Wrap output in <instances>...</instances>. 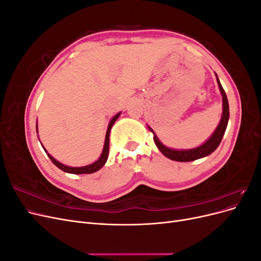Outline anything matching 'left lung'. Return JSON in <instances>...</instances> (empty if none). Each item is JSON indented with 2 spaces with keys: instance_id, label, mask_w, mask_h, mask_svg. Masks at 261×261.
Returning <instances> with one entry per match:
<instances>
[{
  "instance_id": "left-lung-1",
  "label": "left lung",
  "mask_w": 261,
  "mask_h": 261,
  "mask_svg": "<svg viewBox=\"0 0 261 261\" xmlns=\"http://www.w3.org/2000/svg\"><path fill=\"white\" fill-rule=\"evenodd\" d=\"M217 77V82H218V86L219 89L221 91V94H222V116H221V120L219 125L217 126L216 130L212 133V135L209 137L208 140L204 141L202 145H200L199 147H196L193 149H172L169 148L165 145H163L161 141L159 140V138L156 137V135L154 134V132L152 130V128L148 126V128L150 129V132L153 133V140L154 144L156 145L158 149L163 153V155H165L167 158L171 160L174 161H178V162H189V161H194L197 159H201V158L207 156L209 154H211L215 150L219 147L221 140H222V137L225 133L226 126L228 123V118H230V110H228V101L226 98V94L224 89L222 88V85H221L218 76Z\"/></svg>"
}]
</instances>
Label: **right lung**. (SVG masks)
I'll use <instances>...</instances> for the list:
<instances>
[{"mask_svg": "<svg viewBox=\"0 0 261 261\" xmlns=\"http://www.w3.org/2000/svg\"><path fill=\"white\" fill-rule=\"evenodd\" d=\"M120 115H121V112H118L117 114H115V115L112 117V120L110 121L109 126H108V129H107V134H106L105 146H103V149H102L101 155L99 156V159H98L97 161H94V162L91 163V164L85 165V167H78V168L67 167V165L59 162L57 159H54V158H53L50 153H48V151H46L45 148L42 146V144H41V146L43 147V149H44V151L46 152V154H48V156L50 158V160H51L55 165H57V167H58L60 170L64 171V172H66V173H70V174H91V173H94V172L99 171L102 167H103V165H105L106 162H107V160H108V156H109V138H110V132H111V128H112L113 124L115 123V121L117 120L118 116H120ZM36 128H37V134H38V124L36 125Z\"/></svg>", "mask_w": 261, "mask_h": 261, "instance_id": "right-lung-1", "label": "right lung"}]
</instances>
